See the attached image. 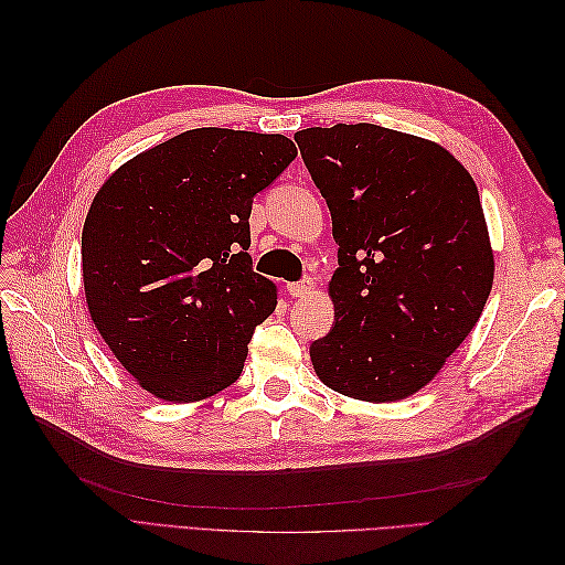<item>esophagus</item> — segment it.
<instances>
[{"instance_id": "1", "label": "esophagus", "mask_w": 565, "mask_h": 565, "mask_svg": "<svg viewBox=\"0 0 565 565\" xmlns=\"http://www.w3.org/2000/svg\"><path fill=\"white\" fill-rule=\"evenodd\" d=\"M311 289H313V280H301V282H289L287 285V292H289V297H306V295H311Z\"/></svg>"}]
</instances>
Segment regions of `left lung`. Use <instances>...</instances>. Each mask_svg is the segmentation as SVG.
Returning <instances> with one entry per match:
<instances>
[{
	"label": "left lung",
	"instance_id": "left-lung-1",
	"mask_svg": "<svg viewBox=\"0 0 565 565\" xmlns=\"http://www.w3.org/2000/svg\"><path fill=\"white\" fill-rule=\"evenodd\" d=\"M332 214L334 328L311 344L318 380L393 403L429 384L476 328L494 259L478 188L457 158L377 125L295 134Z\"/></svg>",
	"mask_w": 565,
	"mask_h": 565
}]
</instances>
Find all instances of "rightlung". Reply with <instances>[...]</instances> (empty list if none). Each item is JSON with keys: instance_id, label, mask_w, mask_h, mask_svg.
Wrapping results in <instances>:
<instances>
[{"instance_id": "obj_1", "label": "right lung", "mask_w": 565, "mask_h": 565, "mask_svg": "<svg viewBox=\"0 0 565 565\" xmlns=\"http://www.w3.org/2000/svg\"><path fill=\"white\" fill-rule=\"evenodd\" d=\"M297 158L282 134L218 127L143 150L98 188L82 280L98 334L152 396L195 403L231 386L278 303L252 270L249 214Z\"/></svg>"}]
</instances>
